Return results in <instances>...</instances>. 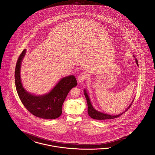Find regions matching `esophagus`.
Returning <instances> with one entry per match:
<instances>
[{"label": "esophagus", "mask_w": 155, "mask_h": 155, "mask_svg": "<svg viewBox=\"0 0 155 155\" xmlns=\"http://www.w3.org/2000/svg\"><path fill=\"white\" fill-rule=\"evenodd\" d=\"M87 79V75L85 74H81L78 77V80L79 83H83Z\"/></svg>", "instance_id": "1"}]
</instances>
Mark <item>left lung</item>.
Wrapping results in <instances>:
<instances>
[{
  "instance_id": "obj_1",
  "label": "left lung",
  "mask_w": 155,
  "mask_h": 155,
  "mask_svg": "<svg viewBox=\"0 0 155 155\" xmlns=\"http://www.w3.org/2000/svg\"><path fill=\"white\" fill-rule=\"evenodd\" d=\"M135 58V57H134ZM135 62L137 63V65L138 66V60L137 59H135ZM84 94L86 97V100H87V106H88V114L89 115L90 117L93 119H95V120H110V119H114L115 118H117L120 116H121L122 114H124L125 111H127L130 108V106L132 105V103L130 104V105L129 106V107L127 108V109L124 111L121 114H118V115H109V114H104V113H101L100 111H98L96 110H95L93 107L92 106L91 103V101L90 100L89 97L87 94V93L86 92V90L84 89Z\"/></svg>"
}]
</instances>
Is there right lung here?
<instances>
[{"mask_svg":"<svg viewBox=\"0 0 155 155\" xmlns=\"http://www.w3.org/2000/svg\"><path fill=\"white\" fill-rule=\"evenodd\" d=\"M26 50L20 55L15 69V84L17 92L26 109L37 117L43 119H55L62 114V107L69 91L76 86L74 75L62 78L49 93L42 96H35L24 89L20 79V68Z\"/></svg>","mask_w":155,"mask_h":155,"instance_id":"obj_1","label":"right lung"}]
</instances>
